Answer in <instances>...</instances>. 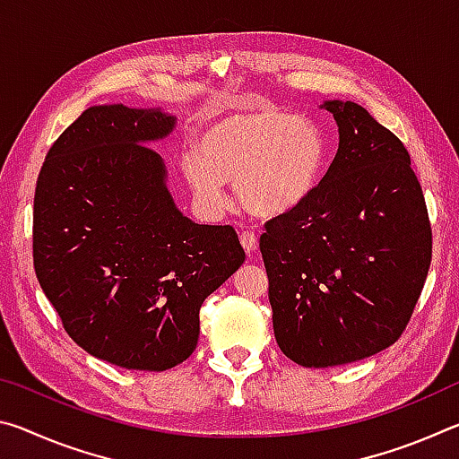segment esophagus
I'll return each mask as SVG.
<instances>
[{
  "label": "esophagus",
  "instance_id": "1",
  "mask_svg": "<svg viewBox=\"0 0 459 459\" xmlns=\"http://www.w3.org/2000/svg\"><path fill=\"white\" fill-rule=\"evenodd\" d=\"M238 238H240V245H243V248L248 255H251L255 248H257V235H255L253 230H243L238 235Z\"/></svg>",
  "mask_w": 459,
  "mask_h": 459
}]
</instances>
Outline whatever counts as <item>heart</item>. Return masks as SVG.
Returning a JSON list of instances; mask_svg holds the SVG:
<instances>
[{
    "label": "heart",
    "instance_id": "heart-1",
    "mask_svg": "<svg viewBox=\"0 0 459 459\" xmlns=\"http://www.w3.org/2000/svg\"><path fill=\"white\" fill-rule=\"evenodd\" d=\"M325 164L322 129L304 115L245 107L200 131L198 150L180 155V169L206 214L227 206L224 180L257 216L291 211L314 192Z\"/></svg>",
    "mask_w": 459,
    "mask_h": 459
}]
</instances>
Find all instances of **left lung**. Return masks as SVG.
Listing matches in <instances>:
<instances>
[{
  "label": "left lung",
  "mask_w": 459,
  "mask_h": 459,
  "mask_svg": "<svg viewBox=\"0 0 459 459\" xmlns=\"http://www.w3.org/2000/svg\"><path fill=\"white\" fill-rule=\"evenodd\" d=\"M322 108L336 119V158L259 240L275 340L306 368L394 344L431 265V224L405 145L352 100Z\"/></svg>",
  "instance_id": "obj_1"
}]
</instances>
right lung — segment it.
<instances>
[{
    "label": "right lung",
    "instance_id": "right-lung-1",
    "mask_svg": "<svg viewBox=\"0 0 459 459\" xmlns=\"http://www.w3.org/2000/svg\"><path fill=\"white\" fill-rule=\"evenodd\" d=\"M161 108L91 107L46 155L34 194V269L82 351L129 370L194 352L200 307L245 263L229 224L178 211L147 143L172 134Z\"/></svg>",
    "mask_w": 459,
    "mask_h": 459
}]
</instances>
